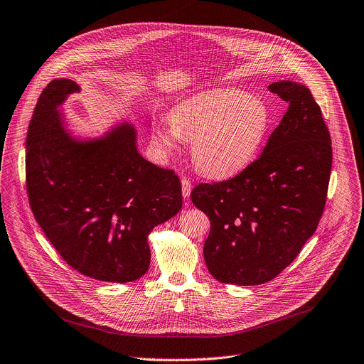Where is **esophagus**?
Listing matches in <instances>:
<instances>
[{"label":"esophagus","instance_id":"1","mask_svg":"<svg viewBox=\"0 0 364 364\" xmlns=\"http://www.w3.org/2000/svg\"><path fill=\"white\" fill-rule=\"evenodd\" d=\"M181 193L184 198H188L191 194V181L188 178L181 180Z\"/></svg>","mask_w":364,"mask_h":364}]
</instances>
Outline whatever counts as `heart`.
Returning <instances> with one entry per match:
<instances>
[{"mask_svg": "<svg viewBox=\"0 0 364 364\" xmlns=\"http://www.w3.org/2000/svg\"><path fill=\"white\" fill-rule=\"evenodd\" d=\"M272 124L268 103L242 89L196 93L157 127V144L171 152L181 139L193 141L198 170L210 177H230L245 170L261 152Z\"/></svg>", "mask_w": 364, "mask_h": 364, "instance_id": "obj_1", "label": "heart"}]
</instances>
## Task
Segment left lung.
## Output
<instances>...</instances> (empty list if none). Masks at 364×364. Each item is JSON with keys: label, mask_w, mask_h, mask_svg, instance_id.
I'll list each match as a JSON object with an SVG mask.
<instances>
[{"label": "left lung", "mask_w": 364, "mask_h": 364, "mask_svg": "<svg viewBox=\"0 0 364 364\" xmlns=\"http://www.w3.org/2000/svg\"><path fill=\"white\" fill-rule=\"evenodd\" d=\"M268 89L289 107L261 157L232 180L191 191L193 204L210 219L204 261L222 284L274 279L314 235L326 205L333 149L321 109L296 82Z\"/></svg>", "instance_id": "left-lung-1"}]
</instances>
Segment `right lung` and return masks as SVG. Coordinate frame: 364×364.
Here are the masks:
<instances>
[{
	"mask_svg": "<svg viewBox=\"0 0 364 364\" xmlns=\"http://www.w3.org/2000/svg\"><path fill=\"white\" fill-rule=\"evenodd\" d=\"M76 92L75 80L55 79L38 97L27 132L31 210L73 269L96 281L132 282L149 268L152 229L181 209L180 180L142 157L131 122L93 136L75 134L60 108Z\"/></svg>",
	"mask_w": 364,
	"mask_h": 364,
	"instance_id": "add662e5",
	"label": "right lung"
}]
</instances>
